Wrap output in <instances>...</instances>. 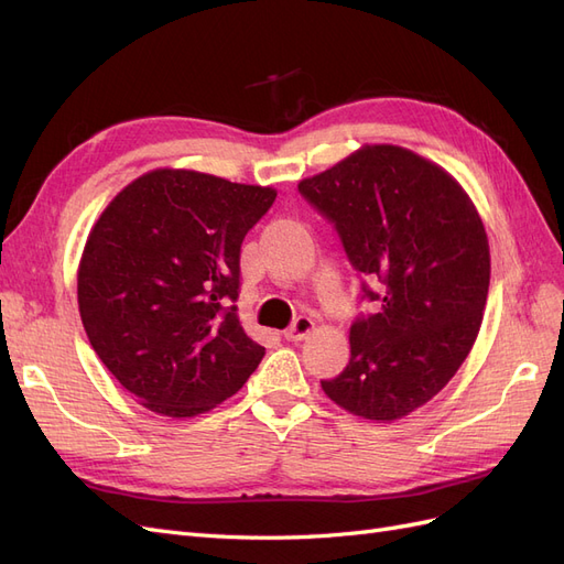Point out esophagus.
<instances>
[{
    "label": "esophagus",
    "mask_w": 564,
    "mask_h": 564,
    "mask_svg": "<svg viewBox=\"0 0 564 564\" xmlns=\"http://www.w3.org/2000/svg\"><path fill=\"white\" fill-rule=\"evenodd\" d=\"M313 329H315V322H313L308 315H299V317L292 322V327L284 329V338H286V340H301V338L308 336Z\"/></svg>",
    "instance_id": "obj_1"
}]
</instances>
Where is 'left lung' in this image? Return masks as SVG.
I'll return each mask as SVG.
<instances>
[{"label": "left lung", "mask_w": 564, "mask_h": 564, "mask_svg": "<svg viewBox=\"0 0 564 564\" xmlns=\"http://www.w3.org/2000/svg\"><path fill=\"white\" fill-rule=\"evenodd\" d=\"M301 197L334 226L373 313L350 324V360L322 390L355 416L395 421L449 383L480 332L489 245L445 169L398 145H367Z\"/></svg>", "instance_id": "obj_1"}]
</instances>
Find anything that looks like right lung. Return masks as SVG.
Wrapping results in <instances>:
<instances>
[{"instance_id": "1", "label": "right lung", "mask_w": 564, "mask_h": 564, "mask_svg": "<svg viewBox=\"0 0 564 564\" xmlns=\"http://www.w3.org/2000/svg\"><path fill=\"white\" fill-rule=\"evenodd\" d=\"M272 187L158 169L100 214L77 301L89 344L150 412L185 419L235 395L263 360L240 317V247Z\"/></svg>"}]
</instances>
